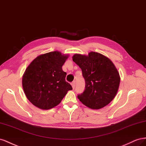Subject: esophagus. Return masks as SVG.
I'll use <instances>...</instances> for the list:
<instances>
[{
	"label": "esophagus",
	"mask_w": 146,
	"mask_h": 146,
	"mask_svg": "<svg viewBox=\"0 0 146 146\" xmlns=\"http://www.w3.org/2000/svg\"><path fill=\"white\" fill-rule=\"evenodd\" d=\"M72 87L73 89H74V87H75V86H76V81H74L72 82Z\"/></svg>",
	"instance_id": "1"
}]
</instances>
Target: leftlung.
I'll return each instance as SVG.
<instances>
[{
  "label": "left lung",
  "instance_id": "obj_1",
  "mask_svg": "<svg viewBox=\"0 0 146 146\" xmlns=\"http://www.w3.org/2000/svg\"><path fill=\"white\" fill-rule=\"evenodd\" d=\"M73 60L81 68L86 82L84 92L78 95L80 100L94 110L108 105L115 97L120 84L119 74L113 63L95 52L87 56L76 54Z\"/></svg>",
  "mask_w": 146,
  "mask_h": 146
}]
</instances>
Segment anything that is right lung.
<instances>
[{"mask_svg": "<svg viewBox=\"0 0 146 146\" xmlns=\"http://www.w3.org/2000/svg\"><path fill=\"white\" fill-rule=\"evenodd\" d=\"M68 56L57 51L36 57L25 71L23 87L27 99L42 110H49L61 102L73 88L65 81L62 69Z\"/></svg>", "mask_w": 146, "mask_h": 146, "instance_id": "add662e5", "label": "right lung"}]
</instances>
